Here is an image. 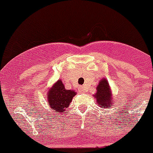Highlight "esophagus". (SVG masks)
<instances>
[{
  "instance_id": "1",
  "label": "esophagus",
  "mask_w": 153,
  "mask_h": 153,
  "mask_svg": "<svg viewBox=\"0 0 153 153\" xmlns=\"http://www.w3.org/2000/svg\"><path fill=\"white\" fill-rule=\"evenodd\" d=\"M84 91H85V89H84V88H83V87H80V88H79V91H80V92H82V93H83V92H84Z\"/></svg>"
}]
</instances>
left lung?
<instances>
[{
  "instance_id": "1",
  "label": "left lung",
  "mask_w": 153,
  "mask_h": 153,
  "mask_svg": "<svg viewBox=\"0 0 153 153\" xmlns=\"http://www.w3.org/2000/svg\"><path fill=\"white\" fill-rule=\"evenodd\" d=\"M97 93L94 94V97L97 100V105L103 108H111L113 102V94L108 80L103 78L100 80L97 87Z\"/></svg>"
}]
</instances>
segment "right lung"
Instances as JSON below:
<instances>
[{"label":"right lung","mask_w":153,"mask_h":153,"mask_svg":"<svg viewBox=\"0 0 153 153\" xmlns=\"http://www.w3.org/2000/svg\"><path fill=\"white\" fill-rule=\"evenodd\" d=\"M76 93L74 90H66L62 80L58 79L48 89L46 95L49 108L56 114H62L69 107Z\"/></svg>","instance_id":"obj_1"}]
</instances>
